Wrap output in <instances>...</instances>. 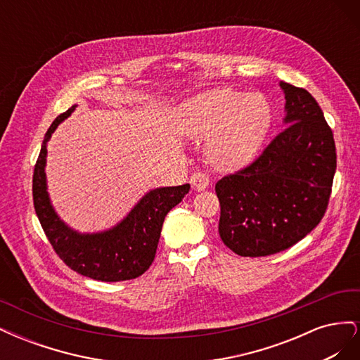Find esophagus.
Wrapping results in <instances>:
<instances>
[{"label":"esophagus","mask_w":360,"mask_h":360,"mask_svg":"<svg viewBox=\"0 0 360 360\" xmlns=\"http://www.w3.org/2000/svg\"><path fill=\"white\" fill-rule=\"evenodd\" d=\"M191 183H192L193 189L204 191L207 186H209L210 179H209V176H207L205 172H201V171H200V172H193V174H192Z\"/></svg>","instance_id":"obj_1"}]
</instances>
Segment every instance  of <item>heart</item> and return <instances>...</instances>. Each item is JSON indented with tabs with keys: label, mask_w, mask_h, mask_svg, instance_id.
Wrapping results in <instances>:
<instances>
[{
	"label": "heart",
	"mask_w": 360,
	"mask_h": 360,
	"mask_svg": "<svg viewBox=\"0 0 360 360\" xmlns=\"http://www.w3.org/2000/svg\"><path fill=\"white\" fill-rule=\"evenodd\" d=\"M183 132L209 138L207 156L224 171L240 169L252 162L271 126L266 97L230 89L195 96L180 110Z\"/></svg>",
	"instance_id": "obj_1"
}]
</instances>
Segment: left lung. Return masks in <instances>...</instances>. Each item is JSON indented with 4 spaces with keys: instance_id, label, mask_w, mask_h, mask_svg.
I'll return each mask as SVG.
<instances>
[{
    "instance_id": "1",
    "label": "left lung",
    "mask_w": 360,
    "mask_h": 360,
    "mask_svg": "<svg viewBox=\"0 0 360 360\" xmlns=\"http://www.w3.org/2000/svg\"><path fill=\"white\" fill-rule=\"evenodd\" d=\"M287 127L255 162L216 183L219 236L234 254L266 257L296 245L328 209L336 169L333 134L317 101L279 82Z\"/></svg>"
}]
</instances>
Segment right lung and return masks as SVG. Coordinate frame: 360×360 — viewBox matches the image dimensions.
<instances>
[{
  "label": "right lung",
  "instance_id": "1",
  "mask_svg": "<svg viewBox=\"0 0 360 360\" xmlns=\"http://www.w3.org/2000/svg\"><path fill=\"white\" fill-rule=\"evenodd\" d=\"M75 108L76 105L53 120L43 139L32 176V200L37 217L53 250L79 275L103 282L135 279L153 263L165 216L184 198L191 184L148 191L127 216L110 230L99 233L73 230L53 209L45 167L49 139Z\"/></svg>",
  "mask_w": 360,
  "mask_h": 360
}]
</instances>
